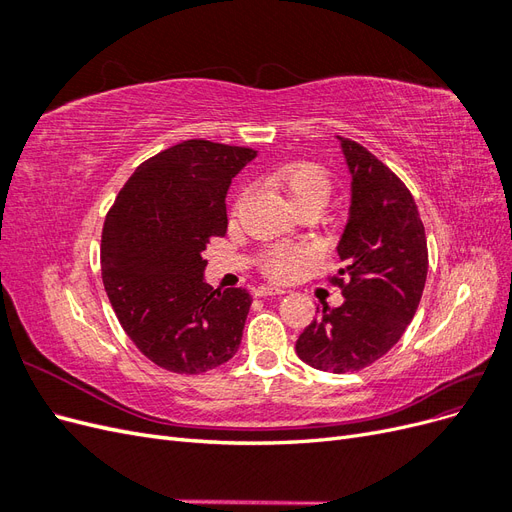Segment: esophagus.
<instances>
[{
  "label": "esophagus",
  "instance_id": "esophagus-1",
  "mask_svg": "<svg viewBox=\"0 0 512 512\" xmlns=\"http://www.w3.org/2000/svg\"><path fill=\"white\" fill-rule=\"evenodd\" d=\"M286 290H282V288H273V286H260L258 290H256V297H273V294H277V297H280V294H284Z\"/></svg>",
  "mask_w": 512,
  "mask_h": 512
}]
</instances>
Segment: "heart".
Masks as SVG:
<instances>
[{"instance_id": "b5f03b06", "label": "heart", "mask_w": 512, "mask_h": 512, "mask_svg": "<svg viewBox=\"0 0 512 512\" xmlns=\"http://www.w3.org/2000/svg\"><path fill=\"white\" fill-rule=\"evenodd\" d=\"M269 183L280 188L290 203L303 209V207H320L327 203L331 192V181L324 170L314 162H288L277 166L269 173ZM245 192L239 196L235 209L241 205ZM314 260L312 247L307 245H271L260 256V267L271 280H292L299 273H303Z\"/></svg>"}]
</instances>
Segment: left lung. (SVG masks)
<instances>
[{
  "instance_id": "8db88e82",
  "label": "left lung",
  "mask_w": 512,
  "mask_h": 512,
  "mask_svg": "<svg viewBox=\"0 0 512 512\" xmlns=\"http://www.w3.org/2000/svg\"><path fill=\"white\" fill-rule=\"evenodd\" d=\"M339 138L350 170L348 222L337 243L342 269L331 282L344 303L297 339L303 363L331 374L359 371L389 352L408 329L427 280V239L410 190L363 145Z\"/></svg>"
}]
</instances>
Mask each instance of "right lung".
Returning <instances> with one entry per match:
<instances>
[{"instance_id":"right-lung-1","label":"right lung","mask_w":512,"mask_h":512,"mask_svg":"<svg viewBox=\"0 0 512 512\" xmlns=\"http://www.w3.org/2000/svg\"><path fill=\"white\" fill-rule=\"evenodd\" d=\"M254 149L183 141L134 170L102 230V282L123 331L149 361L203 374L230 361L252 297L213 290L203 252L226 235L232 177Z\"/></svg>"}]
</instances>
